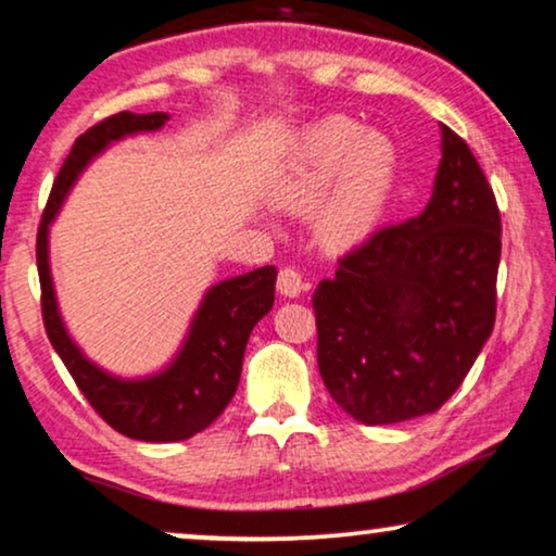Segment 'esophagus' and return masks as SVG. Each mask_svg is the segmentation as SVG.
I'll return each instance as SVG.
<instances>
[{
	"mask_svg": "<svg viewBox=\"0 0 556 556\" xmlns=\"http://www.w3.org/2000/svg\"><path fill=\"white\" fill-rule=\"evenodd\" d=\"M304 276H301L299 270L291 268V265H286V268H280L278 273V291L288 295V299H295L299 293H304Z\"/></svg>",
	"mask_w": 556,
	"mask_h": 556,
	"instance_id": "esophagus-1",
	"label": "esophagus"
}]
</instances>
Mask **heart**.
<instances>
[{
    "mask_svg": "<svg viewBox=\"0 0 556 556\" xmlns=\"http://www.w3.org/2000/svg\"><path fill=\"white\" fill-rule=\"evenodd\" d=\"M334 191L321 206L319 232L329 244H352L370 232L386 212L395 181V148L386 135L365 132L348 117H329L306 129L280 181V201L308 208Z\"/></svg>",
    "mask_w": 556,
    "mask_h": 556,
    "instance_id": "b5f03b06",
    "label": "heart"
}]
</instances>
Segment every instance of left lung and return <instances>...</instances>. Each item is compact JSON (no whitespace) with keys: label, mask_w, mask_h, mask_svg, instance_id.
I'll return each mask as SVG.
<instances>
[{"label":"left lung","mask_w":556,"mask_h":556,"mask_svg":"<svg viewBox=\"0 0 556 556\" xmlns=\"http://www.w3.org/2000/svg\"><path fill=\"white\" fill-rule=\"evenodd\" d=\"M442 137L427 208L342 255L312 299L324 386L370 427L442 408L495 324L501 212L467 142Z\"/></svg>","instance_id":"8db88e82"}]
</instances>
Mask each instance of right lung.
Here are the masks:
<instances>
[{
  "label": "right lung",
  "instance_id": "right-lung-1",
  "mask_svg": "<svg viewBox=\"0 0 556 556\" xmlns=\"http://www.w3.org/2000/svg\"><path fill=\"white\" fill-rule=\"evenodd\" d=\"M168 114L150 112L112 114L76 137L74 148L63 161L58 178L50 189L46 212L38 227V276L40 308L46 334L58 357L63 359L78 391L91 403L114 431L140 442H181L206 429L227 403L232 401L240 383L242 357L250 331L276 301V265L250 270L244 276L222 280L208 288L204 304L191 324L189 340L181 355L173 359L168 370L146 380H119L99 370L86 359L58 316L53 283L48 268V225L61 206L76 176L93 155L102 153L110 142L132 132L161 129Z\"/></svg>",
  "mask_w": 556,
  "mask_h": 556
}]
</instances>
